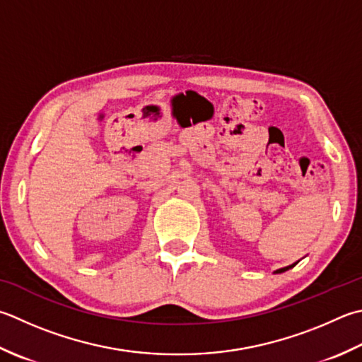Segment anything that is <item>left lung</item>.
<instances>
[{
  "label": "left lung",
  "mask_w": 362,
  "mask_h": 362,
  "mask_svg": "<svg viewBox=\"0 0 362 362\" xmlns=\"http://www.w3.org/2000/svg\"><path fill=\"white\" fill-rule=\"evenodd\" d=\"M296 264H293V265H290V267H284V268H281V270H276L274 273H284V272H287L288 268H292V267H295Z\"/></svg>",
  "instance_id": "1"
}]
</instances>
